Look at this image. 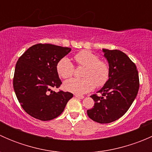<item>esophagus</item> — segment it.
Listing matches in <instances>:
<instances>
[{
  "label": "esophagus",
  "instance_id": "esophagus-1",
  "mask_svg": "<svg viewBox=\"0 0 152 152\" xmlns=\"http://www.w3.org/2000/svg\"><path fill=\"white\" fill-rule=\"evenodd\" d=\"M75 97L77 98V99H83L84 98H85V96H81V95L76 94V95H75Z\"/></svg>",
  "mask_w": 152,
  "mask_h": 152
}]
</instances>
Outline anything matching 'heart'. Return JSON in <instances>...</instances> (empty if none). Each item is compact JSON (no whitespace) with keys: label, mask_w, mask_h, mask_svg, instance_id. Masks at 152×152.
Listing matches in <instances>:
<instances>
[{"label":"heart","mask_w":152,"mask_h":152,"mask_svg":"<svg viewBox=\"0 0 152 152\" xmlns=\"http://www.w3.org/2000/svg\"><path fill=\"white\" fill-rule=\"evenodd\" d=\"M76 64L85 67L82 79H70L64 83V87L67 91L82 95L91 91L95 86L102 87L108 81L110 69L107 63L101 61L99 56L90 50H84L76 53L74 56ZM58 74L63 79L73 76L75 67L70 59L63 57L56 65Z\"/></svg>","instance_id":"b5f03b06"}]
</instances>
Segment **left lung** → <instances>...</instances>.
I'll use <instances>...</instances> for the list:
<instances>
[{"label":"left lung","instance_id":"8db88e82","mask_svg":"<svg viewBox=\"0 0 152 152\" xmlns=\"http://www.w3.org/2000/svg\"><path fill=\"white\" fill-rule=\"evenodd\" d=\"M108 61L110 76L104 87L90 97L93 108L87 111L90 119L99 124H109L124 115L131 107L139 90L138 72L135 64L119 50L103 49Z\"/></svg>","mask_w":152,"mask_h":152}]
</instances>
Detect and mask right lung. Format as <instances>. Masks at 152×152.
Segmentation results:
<instances>
[{"label": "right lung", "instance_id": "obj_1", "mask_svg": "<svg viewBox=\"0 0 152 152\" xmlns=\"http://www.w3.org/2000/svg\"><path fill=\"white\" fill-rule=\"evenodd\" d=\"M71 50L70 48L52 44H36L18 59L13 87L24 110L34 118L50 121L62 114L71 93L52 90L62 84L56 65Z\"/></svg>", "mask_w": 152, "mask_h": 152}]
</instances>
